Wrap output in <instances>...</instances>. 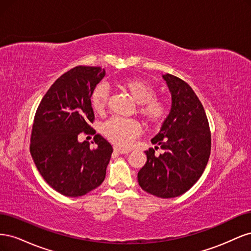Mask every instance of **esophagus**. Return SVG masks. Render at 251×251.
<instances>
[{"label":"esophagus","mask_w":251,"mask_h":251,"mask_svg":"<svg viewBox=\"0 0 251 251\" xmlns=\"http://www.w3.org/2000/svg\"><path fill=\"white\" fill-rule=\"evenodd\" d=\"M114 151H115V153H117V154H127L130 151H128V150H123V149H119V148L115 147V148H114Z\"/></svg>","instance_id":"1"}]
</instances>
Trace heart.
Here are the masks:
<instances>
[{
	"mask_svg": "<svg viewBox=\"0 0 251 251\" xmlns=\"http://www.w3.org/2000/svg\"><path fill=\"white\" fill-rule=\"evenodd\" d=\"M119 88L130 94L138 103L139 115L151 125H160L169 114V107L161 98L156 97L155 88L140 78H126L119 82ZM109 92L103 85L94 88L90 96V104L93 111L101 113L108 102ZM102 133L117 147L127 149L140 133V126L135 120L112 118L102 126Z\"/></svg>",
	"mask_w": 251,
	"mask_h": 251,
	"instance_id": "1",
	"label": "heart"
}]
</instances>
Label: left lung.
I'll return each mask as SVG.
<instances>
[{
    "label": "left lung",
    "instance_id": "1",
    "mask_svg": "<svg viewBox=\"0 0 251 251\" xmlns=\"http://www.w3.org/2000/svg\"><path fill=\"white\" fill-rule=\"evenodd\" d=\"M162 76L172 94V108L151 143L165 153L157 157L153 148L146 151L148 160L138 172V183L159 198H175L202 176L210 155L211 135L206 113L194 90L175 75Z\"/></svg>",
    "mask_w": 251,
    "mask_h": 251
}]
</instances>
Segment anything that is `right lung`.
Masks as SVG:
<instances>
[{
  "mask_svg": "<svg viewBox=\"0 0 251 251\" xmlns=\"http://www.w3.org/2000/svg\"><path fill=\"white\" fill-rule=\"evenodd\" d=\"M104 74L100 67L73 68L54 81L35 112L30 153L45 181L67 197L88 194L105 177L111 144L100 134L93 138L96 149L77 140L79 133L93 130L90 96Z\"/></svg>",
  "mask_w": 251,
  "mask_h": 251,
  "instance_id": "1",
  "label": "right lung"
}]
</instances>
